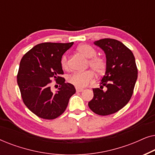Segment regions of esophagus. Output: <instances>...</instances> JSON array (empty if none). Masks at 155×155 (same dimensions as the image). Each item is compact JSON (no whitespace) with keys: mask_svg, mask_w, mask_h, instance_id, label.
Instances as JSON below:
<instances>
[{"mask_svg":"<svg viewBox=\"0 0 155 155\" xmlns=\"http://www.w3.org/2000/svg\"><path fill=\"white\" fill-rule=\"evenodd\" d=\"M84 90L82 88H78V87H76V91H77V92H81L83 91Z\"/></svg>","mask_w":155,"mask_h":155,"instance_id":"1","label":"esophagus"}]
</instances>
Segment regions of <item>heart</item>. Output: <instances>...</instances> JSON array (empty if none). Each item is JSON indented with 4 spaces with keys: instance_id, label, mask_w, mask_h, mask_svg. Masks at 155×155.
Returning a JSON list of instances; mask_svg holds the SVG:
<instances>
[{
    "instance_id": "obj_1",
    "label": "heart",
    "mask_w": 155,
    "mask_h": 155,
    "mask_svg": "<svg viewBox=\"0 0 155 155\" xmlns=\"http://www.w3.org/2000/svg\"><path fill=\"white\" fill-rule=\"evenodd\" d=\"M79 54H82L85 58H89L87 65L97 75H102L107 69V61L103 57L96 56L97 51L94 48L88 44H82L77 48ZM61 67L65 71L69 70L68 58L67 55H63L61 61ZM94 72L91 70H87L83 72H77L68 77V82L76 87H84L94 79Z\"/></svg>"
}]
</instances>
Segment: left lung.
I'll return each instance as SVG.
<instances>
[{"mask_svg":"<svg viewBox=\"0 0 155 155\" xmlns=\"http://www.w3.org/2000/svg\"><path fill=\"white\" fill-rule=\"evenodd\" d=\"M104 51L107 70L100 82V88H94V97L88 106L100 116L114 114L124 107L132 97L137 78L134 55L122 42L114 39H101L94 41ZM107 89L104 92L102 89Z\"/></svg>","mask_w":155,"mask_h":155,"instance_id":"left-lung-1","label":"left lung"}]
</instances>
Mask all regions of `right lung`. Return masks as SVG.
<instances>
[{
    "label": "right lung",
    "mask_w": 155,
    "mask_h": 155,
    "mask_svg": "<svg viewBox=\"0 0 155 155\" xmlns=\"http://www.w3.org/2000/svg\"><path fill=\"white\" fill-rule=\"evenodd\" d=\"M71 43L39 44L27 52L20 61L17 75L23 102L38 117L51 120L61 116L76 92L75 87L65 83L61 77L63 54L73 46ZM54 79L60 87L56 94L50 90Z\"/></svg>",
    "instance_id": "obj_1"
}]
</instances>
